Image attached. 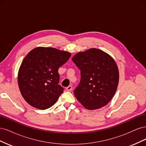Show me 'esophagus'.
<instances>
[{
	"mask_svg": "<svg viewBox=\"0 0 146 146\" xmlns=\"http://www.w3.org/2000/svg\"><path fill=\"white\" fill-rule=\"evenodd\" d=\"M72 90V87L71 85H69L67 88H66V90H67L68 91H70Z\"/></svg>",
	"mask_w": 146,
	"mask_h": 146,
	"instance_id": "1",
	"label": "esophagus"
}]
</instances>
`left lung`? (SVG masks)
<instances>
[{
  "label": "left lung",
  "mask_w": 146,
  "mask_h": 146,
  "mask_svg": "<svg viewBox=\"0 0 146 146\" xmlns=\"http://www.w3.org/2000/svg\"><path fill=\"white\" fill-rule=\"evenodd\" d=\"M80 70L81 79L74 93L88 110L104 107L111 100L119 83L115 61L105 52L92 48L78 52L72 58Z\"/></svg>",
  "instance_id": "8db88e82"
}]
</instances>
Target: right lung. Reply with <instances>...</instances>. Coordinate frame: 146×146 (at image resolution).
<instances>
[{"instance_id": "add662e5", "label": "right lung", "mask_w": 146, "mask_h": 146, "mask_svg": "<svg viewBox=\"0 0 146 146\" xmlns=\"http://www.w3.org/2000/svg\"><path fill=\"white\" fill-rule=\"evenodd\" d=\"M70 53L55 48L38 47L31 50L19 69L17 82L21 93L32 107L46 110L54 105L63 92L58 85V69Z\"/></svg>"}]
</instances>
